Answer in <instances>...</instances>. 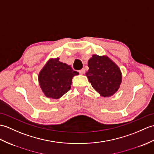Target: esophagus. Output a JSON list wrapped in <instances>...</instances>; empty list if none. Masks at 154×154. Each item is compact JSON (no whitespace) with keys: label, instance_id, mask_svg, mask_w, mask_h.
I'll list each match as a JSON object with an SVG mask.
<instances>
[{"label":"esophagus","instance_id":"obj_1","mask_svg":"<svg viewBox=\"0 0 154 154\" xmlns=\"http://www.w3.org/2000/svg\"><path fill=\"white\" fill-rule=\"evenodd\" d=\"M79 73L81 75H83L85 73V69H82L79 70Z\"/></svg>","mask_w":154,"mask_h":154}]
</instances>
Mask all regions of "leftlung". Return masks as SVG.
<instances>
[{
  "mask_svg": "<svg viewBox=\"0 0 154 154\" xmlns=\"http://www.w3.org/2000/svg\"><path fill=\"white\" fill-rule=\"evenodd\" d=\"M86 73L92 87L103 97H109L119 89L122 81L121 70L108 56L94 54L88 60Z\"/></svg>",
  "mask_w": 154,
  "mask_h": 154,
  "instance_id": "left-lung-1",
  "label": "left lung"
}]
</instances>
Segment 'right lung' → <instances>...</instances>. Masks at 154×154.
<instances>
[{"mask_svg":"<svg viewBox=\"0 0 154 154\" xmlns=\"http://www.w3.org/2000/svg\"><path fill=\"white\" fill-rule=\"evenodd\" d=\"M79 73L59 58L50 59L38 74V82L46 97L58 99L71 88L73 76Z\"/></svg>","mask_w":154,"mask_h":154,"instance_id":"obj_1","label":"right lung"}]
</instances>
